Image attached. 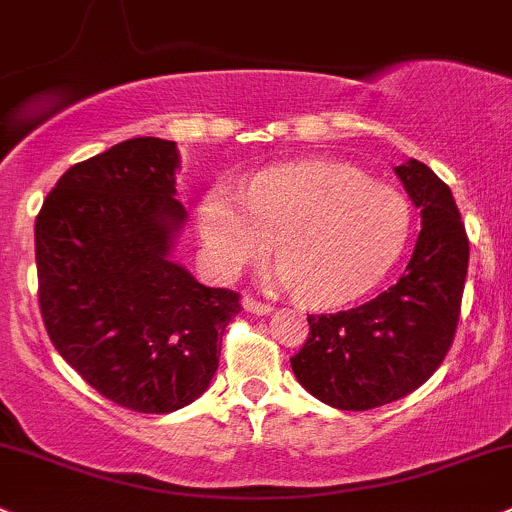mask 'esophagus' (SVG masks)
Instances as JSON below:
<instances>
[{
  "label": "esophagus",
  "mask_w": 512,
  "mask_h": 512,
  "mask_svg": "<svg viewBox=\"0 0 512 512\" xmlns=\"http://www.w3.org/2000/svg\"><path fill=\"white\" fill-rule=\"evenodd\" d=\"M244 308L249 310V313H256V315L273 313V305L271 303H263V300L251 298V295H244Z\"/></svg>",
  "instance_id": "34e87169"
}]
</instances>
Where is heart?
I'll list each match as a JSON object with an SVG mask.
<instances>
[{
	"label": "heart",
	"mask_w": 512,
	"mask_h": 512,
	"mask_svg": "<svg viewBox=\"0 0 512 512\" xmlns=\"http://www.w3.org/2000/svg\"><path fill=\"white\" fill-rule=\"evenodd\" d=\"M207 261L219 276L273 251L276 281L310 305H340L370 291L402 251L409 204L402 192L328 160L263 172L246 199L214 187L199 209Z\"/></svg>",
	"instance_id": "b5f03b06"
}]
</instances>
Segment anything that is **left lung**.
I'll return each mask as SVG.
<instances>
[{
	"instance_id": "obj_1",
	"label": "left lung",
	"mask_w": 512,
	"mask_h": 512,
	"mask_svg": "<svg viewBox=\"0 0 512 512\" xmlns=\"http://www.w3.org/2000/svg\"><path fill=\"white\" fill-rule=\"evenodd\" d=\"M394 172L421 209L402 278L357 308L308 315V340L291 357L298 382L342 412H367L419 389L444 362L461 318L468 236L449 184L419 160Z\"/></svg>"
}]
</instances>
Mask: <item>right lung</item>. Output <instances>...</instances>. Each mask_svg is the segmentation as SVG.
I'll return each instance as SVG.
<instances>
[{"label": "right lung", "mask_w": 512, "mask_h": 512, "mask_svg": "<svg viewBox=\"0 0 512 512\" xmlns=\"http://www.w3.org/2000/svg\"><path fill=\"white\" fill-rule=\"evenodd\" d=\"M177 145L135 138L73 165L36 217L39 308L59 355L140 414L192 404L219 367L239 293L170 261L184 224Z\"/></svg>", "instance_id": "1"}]
</instances>
